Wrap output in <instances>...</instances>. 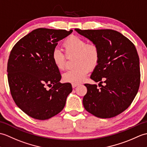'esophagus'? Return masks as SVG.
Here are the masks:
<instances>
[{
    "label": "esophagus",
    "mask_w": 147,
    "mask_h": 147,
    "mask_svg": "<svg viewBox=\"0 0 147 147\" xmlns=\"http://www.w3.org/2000/svg\"><path fill=\"white\" fill-rule=\"evenodd\" d=\"M78 86H79V84H71V86H72L73 88L76 87Z\"/></svg>",
    "instance_id": "obj_1"
}]
</instances>
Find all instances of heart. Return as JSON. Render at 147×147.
I'll use <instances>...</instances> for the list:
<instances>
[{
    "label": "heart",
    "instance_id": "heart-1",
    "mask_svg": "<svg viewBox=\"0 0 147 147\" xmlns=\"http://www.w3.org/2000/svg\"><path fill=\"white\" fill-rule=\"evenodd\" d=\"M67 57L74 56V68L67 70L62 76L65 82L80 83L86 79L90 69H93L100 60V50L95 43H87L84 39L72 35L68 37L62 45ZM51 60L58 70H62L65 66L66 57L58 48H55L51 53Z\"/></svg>",
    "mask_w": 147,
    "mask_h": 147
}]
</instances>
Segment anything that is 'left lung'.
<instances>
[{"label":"left lung","instance_id":"obj_1","mask_svg":"<svg viewBox=\"0 0 147 147\" xmlns=\"http://www.w3.org/2000/svg\"><path fill=\"white\" fill-rule=\"evenodd\" d=\"M75 30L96 44L100 53L90 79L99 82L101 87L99 89L97 85L84 84L87 89L83 98L84 108L100 118L119 115L130 106L140 87V60L135 45L112 29ZM102 83H105L104 86Z\"/></svg>","mask_w":147,"mask_h":147}]
</instances>
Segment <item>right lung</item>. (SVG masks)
I'll list each match as a JSON object with an SVG mask.
<instances>
[{"label": "right lung", "mask_w": 147, "mask_h": 147, "mask_svg": "<svg viewBox=\"0 0 147 147\" xmlns=\"http://www.w3.org/2000/svg\"><path fill=\"white\" fill-rule=\"evenodd\" d=\"M73 30L38 28L17 42L10 53L7 77L13 99L32 118L45 120L62 111L72 87L61 84L59 70L51 60L58 42ZM52 86L47 90L46 86Z\"/></svg>", "instance_id": "obj_1"}]
</instances>
